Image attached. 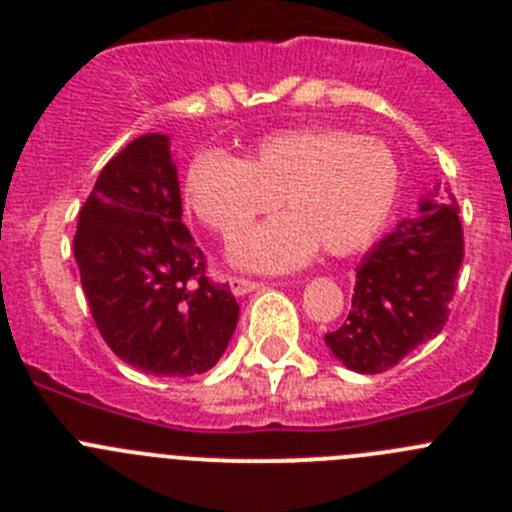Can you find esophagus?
<instances>
[{"instance_id":"esophagus-1","label":"esophagus","mask_w":512,"mask_h":512,"mask_svg":"<svg viewBox=\"0 0 512 512\" xmlns=\"http://www.w3.org/2000/svg\"><path fill=\"white\" fill-rule=\"evenodd\" d=\"M230 289H233V295H248V292H256V289H261L264 284L261 282H253V279H243V277H230Z\"/></svg>"}]
</instances>
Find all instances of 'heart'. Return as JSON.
<instances>
[{
  "label": "heart",
  "instance_id": "heart-1",
  "mask_svg": "<svg viewBox=\"0 0 512 512\" xmlns=\"http://www.w3.org/2000/svg\"><path fill=\"white\" fill-rule=\"evenodd\" d=\"M392 151L366 135L333 128L279 130L248 153H197L184 169V200L207 228L235 238L259 215H284L235 243L233 261L256 271H289L323 246L348 256L377 238L397 200Z\"/></svg>",
  "mask_w": 512,
  "mask_h": 512
}]
</instances>
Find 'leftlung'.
<instances>
[{"label": "left lung", "mask_w": 512, "mask_h": 512, "mask_svg": "<svg viewBox=\"0 0 512 512\" xmlns=\"http://www.w3.org/2000/svg\"><path fill=\"white\" fill-rule=\"evenodd\" d=\"M461 261L456 197L433 187L418 215L400 220L356 266L351 312L325 336V346L359 374L392 369L443 330Z\"/></svg>", "instance_id": "8db88e82"}]
</instances>
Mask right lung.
I'll use <instances>...</instances> for the list:
<instances>
[{"mask_svg":"<svg viewBox=\"0 0 512 512\" xmlns=\"http://www.w3.org/2000/svg\"><path fill=\"white\" fill-rule=\"evenodd\" d=\"M74 256L104 343L156 377H192L220 361L238 323L228 284L182 223L169 138L146 133L107 161L79 212Z\"/></svg>","mask_w":512,"mask_h":512,"instance_id":"add662e5","label":"right lung"}]
</instances>
